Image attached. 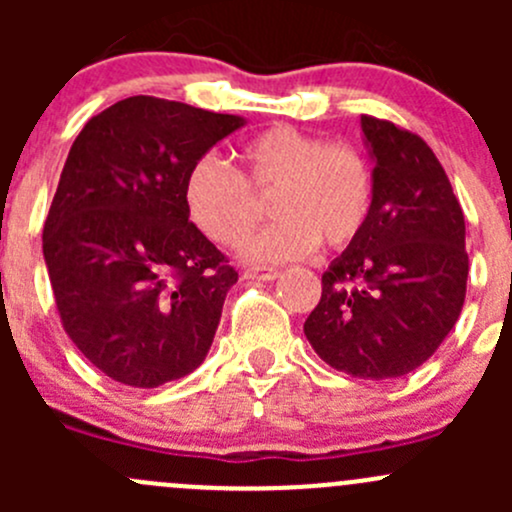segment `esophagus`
<instances>
[{
  "mask_svg": "<svg viewBox=\"0 0 512 512\" xmlns=\"http://www.w3.org/2000/svg\"><path fill=\"white\" fill-rule=\"evenodd\" d=\"M277 275H280V272H277L275 267H245V270H242V277H245V280L270 282V280H275Z\"/></svg>",
  "mask_w": 512,
  "mask_h": 512,
  "instance_id": "34e87169",
  "label": "esophagus"
}]
</instances>
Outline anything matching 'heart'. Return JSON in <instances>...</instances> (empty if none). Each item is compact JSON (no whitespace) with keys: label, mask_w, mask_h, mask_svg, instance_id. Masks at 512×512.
Here are the masks:
<instances>
[{"label":"heart","mask_w":512,"mask_h":512,"mask_svg":"<svg viewBox=\"0 0 512 512\" xmlns=\"http://www.w3.org/2000/svg\"><path fill=\"white\" fill-rule=\"evenodd\" d=\"M252 195H270L272 223L245 245L252 262H287L359 237L374 210L371 160L349 141H322L294 126L247 138L237 170L203 156L188 168L183 203L190 223L220 247H240L257 223Z\"/></svg>","instance_id":"b5f03b06"}]
</instances>
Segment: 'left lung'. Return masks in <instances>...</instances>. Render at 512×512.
<instances>
[{
    "instance_id": "8db88e82",
    "label": "left lung",
    "mask_w": 512,
    "mask_h": 512,
    "mask_svg": "<svg viewBox=\"0 0 512 512\" xmlns=\"http://www.w3.org/2000/svg\"><path fill=\"white\" fill-rule=\"evenodd\" d=\"M374 156V210L322 275L304 322L319 359L354 379H399L428 359L463 309L466 220L448 175L416 133L361 116Z\"/></svg>"
}]
</instances>
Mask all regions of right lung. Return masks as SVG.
Returning a JSON list of instances; mask_svg holds the SVG:
<instances>
[{"label":"right lung","mask_w":512,"mask_h":512,"mask_svg":"<svg viewBox=\"0 0 512 512\" xmlns=\"http://www.w3.org/2000/svg\"><path fill=\"white\" fill-rule=\"evenodd\" d=\"M240 116L131 96L89 118L44 223V260L64 332L136 389L203 364L235 267L188 218L190 165Z\"/></svg>","instance_id":"add662e5"}]
</instances>
